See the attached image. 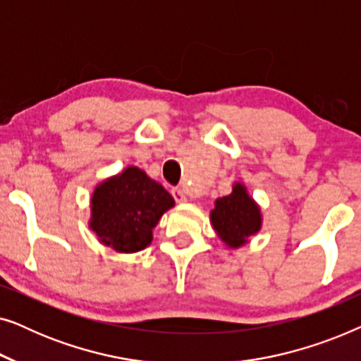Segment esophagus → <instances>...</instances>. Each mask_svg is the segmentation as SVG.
I'll use <instances>...</instances> for the list:
<instances>
[{
  "mask_svg": "<svg viewBox=\"0 0 361 361\" xmlns=\"http://www.w3.org/2000/svg\"><path fill=\"white\" fill-rule=\"evenodd\" d=\"M172 197H174L177 204H184V202L187 200L185 192L182 190V189H179V187H176V189H172Z\"/></svg>",
  "mask_w": 361,
  "mask_h": 361,
  "instance_id": "esophagus-1",
  "label": "esophagus"
}]
</instances>
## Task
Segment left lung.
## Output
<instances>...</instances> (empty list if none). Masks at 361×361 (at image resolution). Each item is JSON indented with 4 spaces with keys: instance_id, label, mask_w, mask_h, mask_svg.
<instances>
[{
    "instance_id": "left-lung-1",
    "label": "left lung",
    "mask_w": 361,
    "mask_h": 361,
    "mask_svg": "<svg viewBox=\"0 0 361 361\" xmlns=\"http://www.w3.org/2000/svg\"><path fill=\"white\" fill-rule=\"evenodd\" d=\"M210 221L219 238L228 248H240L251 235L259 231L261 210L246 192V187L236 182L230 195L215 200Z\"/></svg>"
}]
</instances>
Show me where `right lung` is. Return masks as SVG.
Returning a JSON list of instances; mask_svg holds the SVG:
<instances>
[{
  "instance_id": "add662e5",
  "label": "right lung",
  "mask_w": 361,
  "mask_h": 361,
  "mask_svg": "<svg viewBox=\"0 0 361 361\" xmlns=\"http://www.w3.org/2000/svg\"><path fill=\"white\" fill-rule=\"evenodd\" d=\"M174 204L159 182L130 166L93 190L90 228L103 245L120 253H136L151 243L152 228Z\"/></svg>"
}]
</instances>
